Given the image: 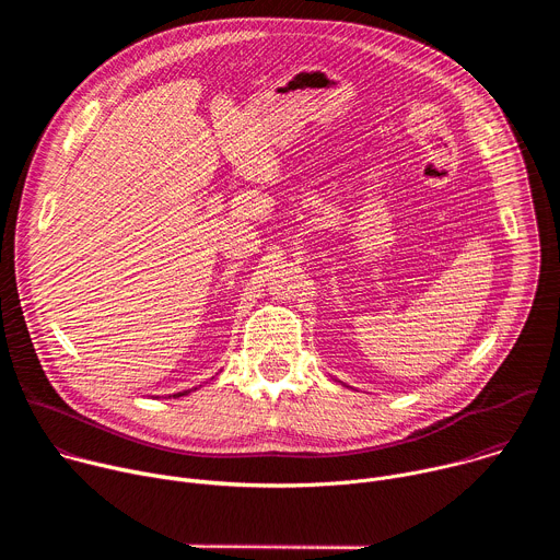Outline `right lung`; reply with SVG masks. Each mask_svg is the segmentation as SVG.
Segmentation results:
<instances>
[{"instance_id":"right-lung-1","label":"right lung","mask_w":560,"mask_h":560,"mask_svg":"<svg viewBox=\"0 0 560 560\" xmlns=\"http://www.w3.org/2000/svg\"><path fill=\"white\" fill-rule=\"evenodd\" d=\"M184 394H188V392H179V394H177V396H184Z\"/></svg>"}]
</instances>
